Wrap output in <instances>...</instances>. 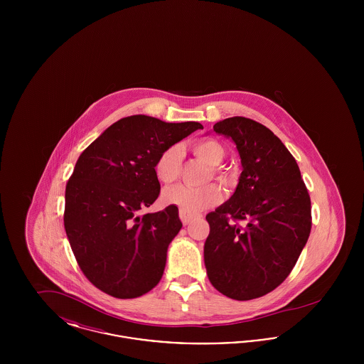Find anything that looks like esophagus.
<instances>
[{
	"instance_id": "obj_1",
	"label": "esophagus",
	"mask_w": 364,
	"mask_h": 364,
	"mask_svg": "<svg viewBox=\"0 0 364 364\" xmlns=\"http://www.w3.org/2000/svg\"><path fill=\"white\" fill-rule=\"evenodd\" d=\"M195 217H196L195 214H191V213L180 210V220H181V223H183L184 225H188L190 223H192V221L195 220Z\"/></svg>"
}]
</instances>
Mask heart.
Instances as JSON below:
<instances>
[{"label":"heart","mask_w":364,"mask_h":364,"mask_svg":"<svg viewBox=\"0 0 364 364\" xmlns=\"http://www.w3.org/2000/svg\"><path fill=\"white\" fill-rule=\"evenodd\" d=\"M191 150L195 156L205 161L211 168L218 166L225 158V149L220 141L214 139H200L192 141ZM181 158L183 153L180 147L172 146L166 149L156 159V178L165 184L173 183L180 174ZM217 174L223 181L228 180L225 173L217 172ZM162 199L169 206H176L183 211L195 214L220 203L223 199V191L217 184H208L205 187L176 186L164 191Z\"/></svg>","instance_id":"1"}]
</instances>
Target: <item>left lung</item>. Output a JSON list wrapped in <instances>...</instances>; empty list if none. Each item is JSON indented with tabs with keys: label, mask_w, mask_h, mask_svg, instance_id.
<instances>
[{
	"label": "left lung",
	"mask_w": 364,
	"mask_h": 364,
	"mask_svg": "<svg viewBox=\"0 0 364 364\" xmlns=\"http://www.w3.org/2000/svg\"><path fill=\"white\" fill-rule=\"evenodd\" d=\"M213 131L232 139L242 171L229 200L206 215L205 264L218 292L251 300L276 289L292 272L310 236L311 200L296 159L269 128L229 117Z\"/></svg>",
	"instance_id": "obj_1"
}]
</instances>
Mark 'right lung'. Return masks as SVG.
Segmentation results:
<instances>
[{
    "mask_svg": "<svg viewBox=\"0 0 364 364\" xmlns=\"http://www.w3.org/2000/svg\"><path fill=\"white\" fill-rule=\"evenodd\" d=\"M200 122L124 117L80 154L65 188L64 226L90 282L105 294L132 299L164 274L166 252L181 229L178 208L140 215L159 195L156 162Z\"/></svg>",
    "mask_w": 364,
    "mask_h": 364,
    "instance_id": "add662e5",
    "label": "right lung"
}]
</instances>
